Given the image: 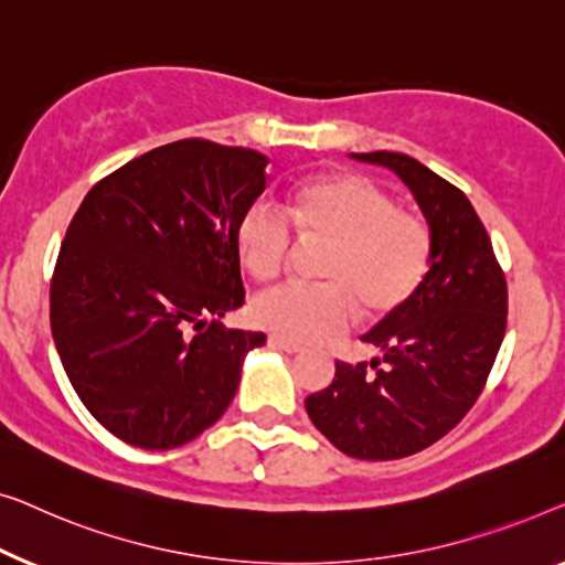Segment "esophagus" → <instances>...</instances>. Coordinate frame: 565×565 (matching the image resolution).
<instances>
[{"label":"esophagus","mask_w":565,"mask_h":565,"mask_svg":"<svg viewBox=\"0 0 565 565\" xmlns=\"http://www.w3.org/2000/svg\"><path fill=\"white\" fill-rule=\"evenodd\" d=\"M268 345L271 348H279V351H284V353H301V345L299 343H291V340H286V338H279V335H268Z\"/></svg>","instance_id":"obj_1"}]
</instances>
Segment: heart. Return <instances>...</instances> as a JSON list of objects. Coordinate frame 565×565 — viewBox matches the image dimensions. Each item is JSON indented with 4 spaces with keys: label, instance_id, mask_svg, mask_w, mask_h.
Instances as JSON below:
<instances>
[{
    "label": "heart",
    "instance_id": "heart-1",
    "mask_svg": "<svg viewBox=\"0 0 565 565\" xmlns=\"http://www.w3.org/2000/svg\"><path fill=\"white\" fill-rule=\"evenodd\" d=\"M286 212L305 241L328 243L320 279L281 284L253 299V320L291 343L335 335L355 317H384L407 301L427 274L430 233L415 214L359 173H322L291 194ZM291 230L279 210L256 202L237 225V256L258 281L281 274Z\"/></svg>",
    "mask_w": 565,
    "mask_h": 565
}]
</instances>
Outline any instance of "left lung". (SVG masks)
Returning a JSON list of instances; mask_svg holds the SVG:
<instances>
[{
    "instance_id": "8db88e82",
    "label": "left lung",
    "mask_w": 565,
    "mask_h": 565,
    "mask_svg": "<svg viewBox=\"0 0 565 565\" xmlns=\"http://www.w3.org/2000/svg\"><path fill=\"white\" fill-rule=\"evenodd\" d=\"M404 181L430 225V271L415 294L361 338L369 363H335L309 394L317 430L345 456L394 460L450 433L479 399L507 330V281L468 196L412 156L351 153Z\"/></svg>"
}]
</instances>
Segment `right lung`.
I'll use <instances>...</instances> for the list:
<instances>
[{"label":"right lung","mask_w":565,"mask_h":565,"mask_svg":"<svg viewBox=\"0 0 565 565\" xmlns=\"http://www.w3.org/2000/svg\"><path fill=\"white\" fill-rule=\"evenodd\" d=\"M268 158L177 140L84 196L51 281L66 376L102 427L146 450L179 448L225 415L264 332L227 330L245 301L237 225Z\"/></svg>","instance_id":"obj_1"}]
</instances>
